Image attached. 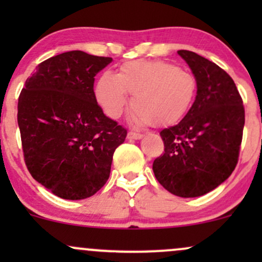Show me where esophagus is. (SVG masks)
Returning a JSON list of instances; mask_svg holds the SVG:
<instances>
[{
	"instance_id": "esophagus-1",
	"label": "esophagus",
	"mask_w": 262,
	"mask_h": 262,
	"mask_svg": "<svg viewBox=\"0 0 262 262\" xmlns=\"http://www.w3.org/2000/svg\"><path fill=\"white\" fill-rule=\"evenodd\" d=\"M143 137H144L143 134L134 133V132H129V133H128V139H130V140H139Z\"/></svg>"
}]
</instances>
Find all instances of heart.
Wrapping results in <instances>:
<instances>
[{"mask_svg":"<svg viewBox=\"0 0 262 262\" xmlns=\"http://www.w3.org/2000/svg\"><path fill=\"white\" fill-rule=\"evenodd\" d=\"M96 100L111 118H118L130 101L137 124L167 127L180 122L193 106L197 80L188 71L162 60H130L118 73L104 71L95 87Z\"/></svg>","mask_w":262,"mask_h":262,"instance_id":"obj_1","label":"heart"}]
</instances>
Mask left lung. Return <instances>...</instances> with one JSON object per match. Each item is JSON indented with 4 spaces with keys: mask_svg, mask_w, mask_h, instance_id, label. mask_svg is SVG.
Here are the masks:
<instances>
[{
    "mask_svg": "<svg viewBox=\"0 0 262 262\" xmlns=\"http://www.w3.org/2000/svg\"><path fill=\"white\" fill-rule=\"evenodd\" d=\"M197 80V96L179 124L162 129L164 154L155 177L179 197H198L218 187L239 160L245 110L235 83L223 69L188 50H179Z\"/></svg>",
    "mask_w": 262,
    "mask_h": 262,
    "instance_id": "8db88e82",
    "label": "left lung"
}]
</instances>
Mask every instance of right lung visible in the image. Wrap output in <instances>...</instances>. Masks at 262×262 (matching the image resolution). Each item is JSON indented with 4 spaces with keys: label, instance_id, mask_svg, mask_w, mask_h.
Masks as SVG:
<instances>
[{
    "label": "right lung",
    "instance_id": "add662e5",
    "mask_svg": "<svg viewBox=\"0 0 262 262\" xmlns=\"http://www.w3.org/2000/svg\"><path fill=\"white\" fill-rule=\"evenodd\" d=\"M112 61L81 50L40 62L18 98V127L33 179L64 200H83L103 187L113 152L127 129L103 114L95 76Z\"/></svg>",
    "mask_w": 262,
    "mask_h": 262
}]
</instances>
